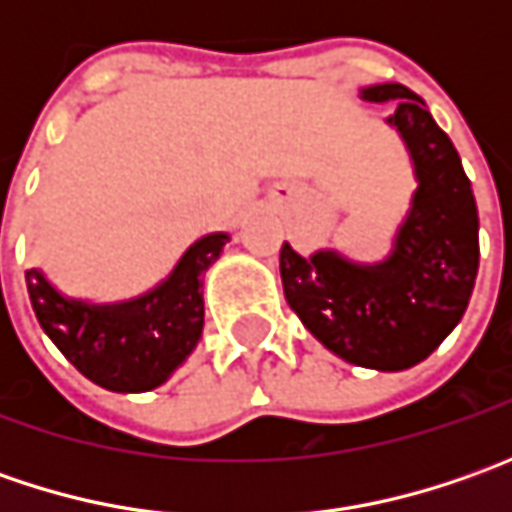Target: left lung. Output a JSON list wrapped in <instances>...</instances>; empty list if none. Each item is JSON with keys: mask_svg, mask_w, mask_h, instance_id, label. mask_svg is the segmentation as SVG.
<instances>
[{"mask_svg": "<svg viewBox=\"0 0 512 512\" xmlns=\"http://www.w3.org/2000/svg\"><path fill=\"white\" fill-rule=\"evenodd\" d=\"M364 102H393L416 173V193L384 262L359 265L336 250L299 256L282 245L287 305L330 353L359 367L407 370L462 322L479 273V210L473 187L422 96L399 82L362 88Z\"/></svg>", "mask_w": 512, "mask_h": 512, "instance_id": "1", "label": "left lung"}]
</instances>
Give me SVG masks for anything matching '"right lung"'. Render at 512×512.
<instances>
[{
    "label": "right lung",
    "instance_id": "1",
    "mask_svg": "<svg viewBox=\"0 0 512 512\" xmlns=\"http://www.w3.org/2000/svg\"><path fill=\"white\" fill-rule=\"evenodd\" d=\"M227 239V233H207L187 247L165 282L113 305L68 299L30 267V305L50 342L82 376L113 393H145L168 382L202 339V273Z\"/></svg>",
    "mask_w": 512,
    "mask_h": 512
}]
</instances>
